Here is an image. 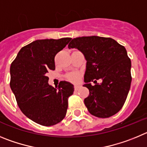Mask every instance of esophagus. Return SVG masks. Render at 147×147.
I'll list each match as a JSON object with an SVG mask.
<instances>
[{"mask_svg":"<svg viewBox=\"0 0 147 147\" xmlns=\"http://www.w3.org/2000/svg\"><path fill=\"white\" fill-rule=\"evenodd\" d=\"M80 88V86H75V91L78 90Z\"/></svg>","mask_w":147,"mask_h":147,"instance_id":"1","label":"esophagus"}]
</instances>
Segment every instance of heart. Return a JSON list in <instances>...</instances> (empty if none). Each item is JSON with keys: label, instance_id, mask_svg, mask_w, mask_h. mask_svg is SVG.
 <instances>
[{"label": "heart", "instance_id": "1", "mask_svg": "<svg viewBox=\"0 0 147 147\" xmlns=\"http://www.w3.org/2000/svg\"><path fill=\"white\" fill-rule=\"evenodd\" d=\"M67 79L72 83H78L80 80V75L78 72H72L67 76Z\"/></svg>", "mask_w": 147, "mask_h": 147}]
</instances>
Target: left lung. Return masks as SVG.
<instances>
[{
    "mask_svg": "<svg viewBox=\"0 0 147 147\" xmlns=\"http://www.w3.org/2000/svg\"><path fill=\"white\" fill-rule=\"evenodd\" d=\"M68 48L78 49L86 60L83 86L89 90L84 100L88 112L100 118L116 114L126 100L132 80L131 61L125 47L111 38L92 36L72 39Z\"/></svg>",
    "mask_w": 147,
    "mask_h": 147,
    "instance_id": "left-lung-1",
    "label": "left lung"
}]
</instances>
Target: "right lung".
I'll use <instances>...</instances> for the list:
<instances>
[{"label": "right lung", "mask_w": 147, "mask_h": 147, "mask_svg": "<svg viewBox=\"0 0 147 147\" xmlns=\"http://www.w3.org/2000/svg\"><path fill=\"white\" fill-rule=\"evenodd\" d=\"M71 38L38 39L22 47L10 67V87L21 111L43 126H52L65 117L68 97L74 86L61 81L59 88L49 85L47 73L55 69V55Z\"/></svg>", "instance_id": "right-lung-1"}]
</instances>
